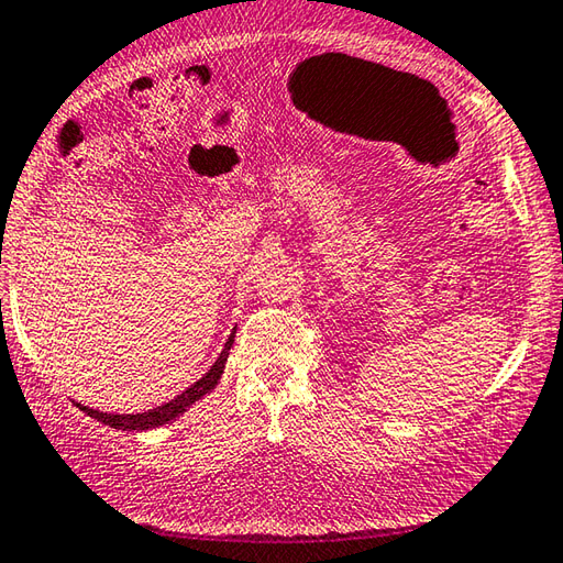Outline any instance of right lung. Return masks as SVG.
<instances>
[{"label": "right lung", "instance_id": "obj_1", "mask_svg": "<svg viewBox=\"0 0 563 563\" xmlns=\"http://www.w3.org/2000/svg\"><path fill=\"white\" fill-rule=\"evenodd\" d=\"M234 334H236V329L229 334L227 344H224V349H222V354L217 356V361L212 363V366H209V371L205 373V376H202L200 380H195V383L190 385V388L183 390V393L178 395V398L163 402L161 407H153V410H148V412L112 415V412L92 410V407L80 405V402H75V405L80 407L82 412L95 417L97 422L109 424V427H114V429H124V432H146V429H156V427L168 424V422H173V420H178V417H180L183 412H187V407H192L197 400H202L209 390H214V385L219 383V378H222V373H224L231 344H234Z\"/></svg>", "mask_w": 563, "mask_h": 563}]
</instances>
